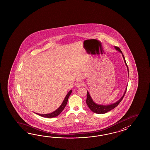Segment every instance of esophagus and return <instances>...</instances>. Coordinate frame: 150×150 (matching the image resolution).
Listing matches in <instances>:
<instances>
[{
    "instance_id": "esophagus-1",
    "label": "esophagus",
    "mask_w": 150,
    "mask_h": 150,
    "mask_svg": "<svg viewBox=\"0 0 150 150\" xmlns=\"http://www.w3.org/2000/svg\"><path fill=\"white\" fill-rule=\"evenodd\" d=\"M83 83L81 81H76L75 85L76 88H79L81 86H83Z\"/></svg>"
}]
</instances>
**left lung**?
Instances as JSON below:
<instances>
[{"mask_svg": "<svg viewBox=\"0 0 150 150\" xmlns=\"http://www.w3.org/2000/svg\"><path fill=\"white\" fill-rule=\"evenodd\" d=\"M115 48L116 49V50L120 52L122 54V56L123 58L124 59V61H125V63L126 66H127V72L129 74V69H128V67H127V64L126 63V61L125 59V56L123 54L122 52L121 49L120 48L117 47H115ZM127 87L125 88V93L123 94V96L121 98V99L120 100H118V101L117 102L114 103H112L110 105H99V104H97L95 102L93 101V99H92L91 96L89 94V92L87 91V99H86V103L88 105V107H89V108L91 109V111H92L93 112L96 113V114H105L107 112L110 111L112 109L115 108L116 107H117L118 105V104L121 102L122 101V100L124 96H125V94L126 93L127 91Z\"/></svg>", "mask_w": 150, "mask_h": 150, "instance_id": "left-lung-1", "label": "left lung"}]
</instances>
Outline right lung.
I'll return each instance as SVG.
<instances>
[{
	"instance_id": "add662e5",
	"label": "right lung",
	"mask_w": 150,
	"mask_h": 150,
	"mask_svg": "<svg viewBox=\"0 0 150 150\" xmlns=\"http://www.w3.org/2000/svg\"><path fill=\"white\" fill-rule=\"evenodd\" d=\"M72 92V91L70 90L68 92L66 96L65 97L64 100H63V102H62V105H60V107L58 108L54 112H51V113H49V114H38V113H36V114H38V115H40V116H42L43 117H46V118H52V117H54L57 116L58 115H59L61 114V112L63 110L64 108L65 107V106H66L67 104L68 99H69V96H70Z\"/></svg>"
}]
</instances>
